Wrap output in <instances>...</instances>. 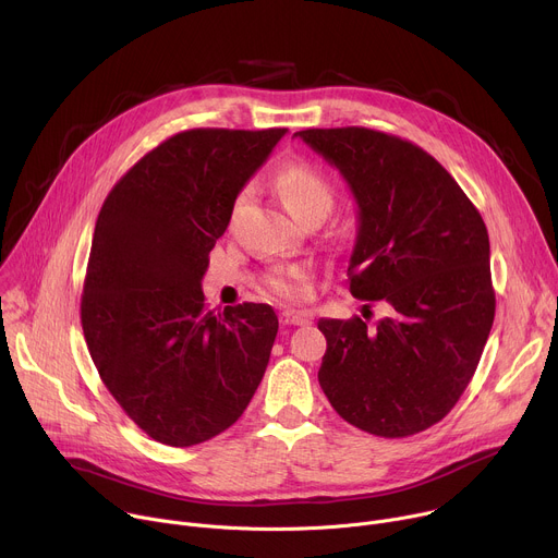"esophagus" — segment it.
<instances>
[{
    "instance_id": "1",
    "label": "esophagus",
    "mask_w": 558,
    "mask_h": 558,
    "mask_svg": "<svg viewBox=\"0 0 558 558\" xmlns=\"http://www.w3.org/2000/svg\"><path fill=\"white\" fill-rule=\"evenodd\" d=\"M280 323L284 327H302V325H308L311 323V315L304 313V311H293V308H284L280 313Z\"/></svg>"
}]
</instances>
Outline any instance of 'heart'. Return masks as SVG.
Returning <instances> with one entry per match:
<instances>
[{
  "label": "heart",
  "instance_id": "1",
  "mask_svg": "<svg viewBox=\"0 0 558 558\" xmlns=\"http://www.w3.org/2000/svg\"><path fill=\"white\" fill-rule=\"evenodd\" d=\"M274 187L284 201V205L291 209L295 218L302 222L313 218V216H323L333 209L336 205V185L333 181L320 170L306 161H291L282 166L274 174ZM252 198V190L243 187L238 190L235 196L231 198L229 205V222L233 225L241 214L247 209ZM308 278V269L302 265H278L267 274V284L274 293L280 298L293 300L302 293V287Z\"/></svg>",
  "mask_w": 558,
  "mask_h": 558
}]
</instances>
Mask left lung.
I'll list each match as a JSON object with an SVG mask.
<instances>
[{"label": "left lung", "instance_id": "obj_1", "mask_svg": "<svg viewBox=\"0 0 558 558\" xmlns=\"http://www.w3.org/2000/svg\"><path fill=\"white\" fill-rule=\"evenodd\" d=\"M347 179L360 227L351 293L392 313L317 323L327 353L317 379L331 407L377 437L441 422L482 360L495 320L486 222L420 145L368 128L295 132ZM371 306V304H368Z\"/></svg>", "mask_w": 558, "mask_h": 558}]
</instances>
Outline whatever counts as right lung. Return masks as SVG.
Here are the masks:
<instances>
[{
	"label": "right lung",
	"instance_id": "right-lung-1",
	"mask_svg": "<svg viewBox=\"0 0 558 558\" xmlns=\"http://www.w3.org/2000/svg\"><path fill=\"white\" fill-rule=\"evenodd\" d=\"M287 128H194L166 138L110 190L82 295L90 357L125 415L154 441L187 448L238 422L269 364V304L207 311L209 252L238 190Z\"/></svg>",
	"mask_w": 558,
	"mask_h": 558
}]
</instances>
